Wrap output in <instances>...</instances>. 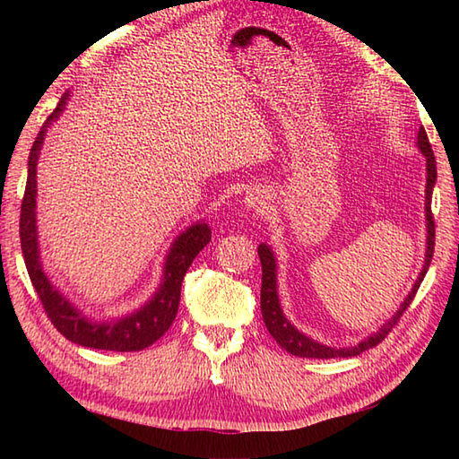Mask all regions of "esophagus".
<instances>
[{
	"mask_svg": "<svg viewBox=\"0 0 459 459\" xmlns=\"http://www.w3.org/2000/svg\"><path fill=\"white\" fill-rule=\"evenodd\" d=\"M245 204L248 208H255V211H263V208H267V196L259 190H251V192H247Z\"/></svg>",
	"mask_w": 459,
	"mask_h": 459,
	"instance_id": "1",
	"label": "esophagus"
}]
</instances>
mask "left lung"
Returning <instances> with one entry per match:
<instances>
[{"label": "left lung", "instance_id": "left-lung-1", "mask_svg": "<svg viewBox=\"0 0 459 459\" xmlns=\"http://www.w3.org/2000/svg\"><path fill=\"white\" fill-rule=\"evenodd\" d=\"M417 143L419 150L427 158V186H425V216H427V253H425V265L419 273L417 281L413 285V290L407 295V299L403 301L399 312L394 314L391 320L385 322L380 325L378 332L372 333L367 340H362L360 344H356L352 348H332V346H324L320 342H316L312 338H307L306 333H301L299 330H295L293 325L285 320V316L281 312V306H279V298H277V281H275V257L271 253V248L267 245H259V259H261V269H263V277H261V314H263V322H265L267 330L271 336L277 340V344L285 348L287 352L293 356H301V359H348V356H359L368 348H375L380 344L391 332L397 322L401 320V316L405 309L411 306L415 293L421 285L423 277L429 269V263L433 259V247H435V222H433V212H431V194H433V186L435 180H437V166H435V155L431 150L429 137H427L425 129H419L417 135Z\"/></svg>", "mask_w": 459, "mask_h": 459}]
</instances>
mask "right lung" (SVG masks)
Listing matches in <instances>:
<instances>
[{"label":"right lung","mask_w":459,"mask_h":459,"mask_svg":"<svg viewBox=\"0 0 459 459\" xmlns=\"http://www.w3.org/2000/svg\"><path fill=\"white\" fill-rule=\"evenodd\" d=\"M66 97L60 99L58 107L54 108L52 115L46 119L44 127L38 134L36 142L30 150L28 160V180L24 200H22L20 212V240L22 253H24V263L32 281L38 298L42 301L46 316L50 317L62 336L74 342L79 346L97 348V351H115V352H135L152 346L155 340H160L172 325L178 314V304H180L182 281L192 261L196 255L211 243V229L206 222L192 224V227L182 232L174 240L164 267V281H161L158 293L153 295L150 304H145L139 312L127 317L113 322L95 324L82 317V314L68 304L66 298L54 290L48 277L44 275L40 265V253H38V232H36V161L38 153L44 142L46 127L50 126L52 119H56L62 108L66 105Z\"/></svg>","instance_id":"right-lung-1"}]
</instances>
